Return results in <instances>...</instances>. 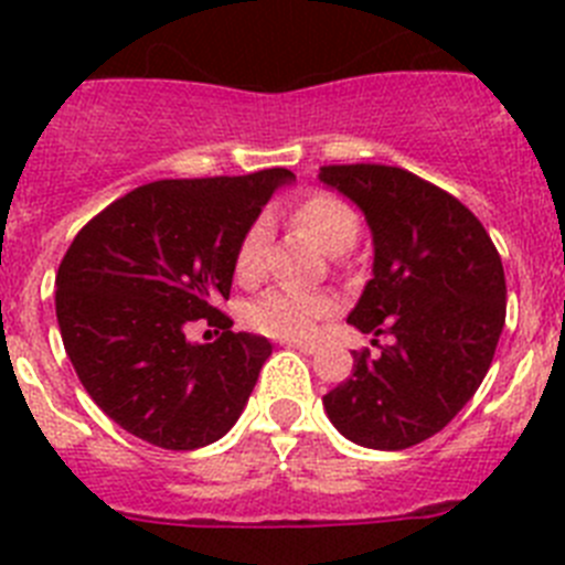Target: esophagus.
Listing matches in <instances>:
<instances>
[{
	"label": "esophagus",
	"mask_w": 565,
	"mask_h": 565,
	"mask_svg": "<svg viewBox=\"0 0 565 565\" xmlns=\"http://www.w3.org/2000/svg\"><path fill=\"white\" fill-rule=\"evenodd\" d=\"M286 344L299 353H317V342H286Z\"/></svg>",
	"instance_id": "34e87169"
}]
</instances>
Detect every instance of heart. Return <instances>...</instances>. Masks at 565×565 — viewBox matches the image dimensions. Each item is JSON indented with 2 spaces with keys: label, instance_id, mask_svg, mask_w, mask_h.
<instances>
[{
  "label": "heart",
  "instance_id": "obj_1",
  "mask_svg": "<svg viewBox=\"0 0 565 565\" xmlns=\"http://www.w3.org/2000/svg\"><path fill=\"white\" fill-rule=\"evenodd\" d=\"M291 221L299 232L311 239L319 252L344 254L359 237V214L351 203L331 192H311L294 206ZM271 226L266 217H257L243 232L234 252V274L239 282H257L266 271V248ZM333 313V299L326 294L274 288L248 306V322L259 333L274 339H308L322 319Z\"/></svg>",
  "mask_w": 565,
  "mask_h": 565
}]
</instances>
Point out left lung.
<instances>
[{
	"instance_id": "obj_1",
	"label": "left lung",
	"mask_w": 565,
	"mask_h": 565,
	"mask_svg": "<svg viewBox=\"0 0 565 565\" xmlns=\"http://www.w3.org/2000/svg\"><path fill=\"white\" fill-rule=\"evenodd\" d=\"M319 181L356 203L373 234V277L348 322L393 337L376 359L353 353L351 379L322 404L359 447L407 450L444 430L487 376L507 317L501 257L476 214L407 169L322 167Z\"/></svg>"
}]
</instances>
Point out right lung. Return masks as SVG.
Returning <instances> with one entry per match:
<instances>
[{"instance_id":"obj_1","label":"right lung","mask_w":565,"mask_h":565,"mask_svg":"<svg viewBox=\"0 0 565 565\" xmlns=\"http://www.w3.org/2000/svg\"><path fill=\"white\" fill-rule=\"evenodd\" d=\"M288 169L243 178L154 181L96 214L56 274L64 351L89 398L124 430L163 450L226 436L246 407L271 342L234 333V252ZM198 318L221 340L189 343Z\"/></svg>"}]
</instances>
